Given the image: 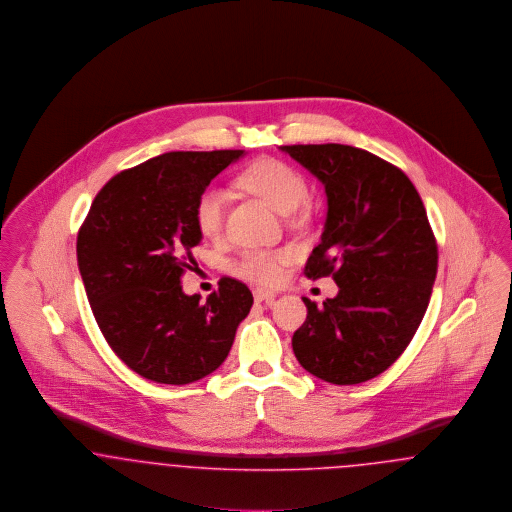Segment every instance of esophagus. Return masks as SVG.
<instances>
[{"instance_id": "obj_1", "label": "esophagus", "mask_w": 512, "mask_h": 512, "mask_svg": "<svg viewBox=\"0 0 512 512\" xmlns=\"http://www.w3.org/2000/svg\"><path fill=\"white\" fill-rule=\"evenodd\" d=\"M275 296H277L275 293L266 291V289H256V291H254V300H256V302H271Z\"/></svg>"}]
</instances>
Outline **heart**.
<instances>
[{
	"instance_id": "b5f03b06",
	"label": "heart",
	"mask_w": 512,
	"mask_h": 512,
	"mask_svg": "<svg viewBox=\"0 0 512 512\" xmlns=\"http://www.w3.org/2000/svg\"><path fill=\"white\" fill-rule=\"evenodd\" d=\"M239 181L244 189L264 198L275 212L283 216L296 212L308 198L306 179L295 167L279 160H262L250 165ZM225 210L227 194L223 190L216 187L204 190L194 206V221L198 231L208 239L217 237L225 223ZM289 258V252L246 250L237 260L235 271L250 281L275 285L281 279L283 264H287Z\"/></svg>"
}]
</instances>
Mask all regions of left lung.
Masks as SVG:
<instances>
[{
	"instance_id": "8db88e82",
	"label": "left lung",
	"mask_w": 512,
	"mask_h": 512,
	"mask_svg": "<svg viewBox=\"0 0 512 512\" xmlns=\"http://www.w3.org/2000/svg\"><path fill=\"white\" fill-rule=\"evenodd\" d=\"M325 189L322 241L304 273L331 275L339 293L293 335L300 366L335 385L385 372L408 347L430 304L437 244L422 198L401 169L345 144L281 146Z\"/></svg>"
}]
</instances>
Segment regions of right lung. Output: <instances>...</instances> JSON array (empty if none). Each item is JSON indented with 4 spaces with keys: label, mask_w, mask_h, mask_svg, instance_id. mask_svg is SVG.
<instances>
[{
    "label": "right lung",
    "mask_w": 512,
    "mask_h": 512,
    "mask_svg": "<svg viewBox=\"0 0 512 512\" xmlns=\"http://www.w3.org/2000/svg\"><path fill=\"white\" fill-rule=\"evenodd\" d=\"M244 150L167 152L121 171L100 190L77 237L92 314L109 347L138 376L187 385L225 362L250 289L231 277L200 302L181 285L202 241L198 196Z\"/></svg>",
    "instance_id": "1"
}]
</instances>
